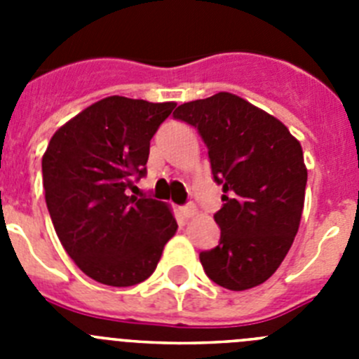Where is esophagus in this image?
Wrapping results in <instances>:
<instances>
[{
    "instance_id": "esophagus-1",
    "label": "esophagus",
    "mask_w": 359,
    "mask_h": 359,
    "mask_svg": "<svg viewBox=\"0 0 359 359\" xmlns=\"http://www.w3.org/2000/svg\"><path fill=\"white\" fill-rule=\"evenodd\" d=\"M198 214V208L194 207V205H187V207H182V215L185 219L189 217H194V215Z\"/></svg>"
}]
</instances>
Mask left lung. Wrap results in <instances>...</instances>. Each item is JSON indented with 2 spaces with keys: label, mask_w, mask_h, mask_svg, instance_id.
I'll return each mask as SVG.
<instances>
[{
  "label": "left lung",
  "mask_w": 359,
  "mask_h": 359,
  "mask_svg": "<svg viewBox=\"0 0 359 359\" xmlns=\"http://www.w3.org/2000/svg\"><path fill=\"white\" fill-rule=\"evenodd\" d=\"M174 118L198 128L223 187L214 215L221 239L199 253L205 273L231 291L259 286L277 271L300 226L302 145L280 120L226 91L177 106Z\"/></svg>",
  "instance_id": "8db88e82"
}]
</instances>
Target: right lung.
I'll return each mask as SVG.
<instances>
[{
  "mask_svg": "<svg viewBox=\"0 0 359 359\" xmlns=\"http://www.w3.org/2000/svg\"><path fill=\"white\" fill-rule=\"evenodd\" d=\"M174 102L106 97L57 129L43 187L57 237L93 280L128 287L152 275L177 223L167 203L128 196Z\"/></svg>",
  "mask_w": 359,
  "mask_h": 359,
  "instance_id": "add662e5",
  "label": "right lung"
}]
</instances>
